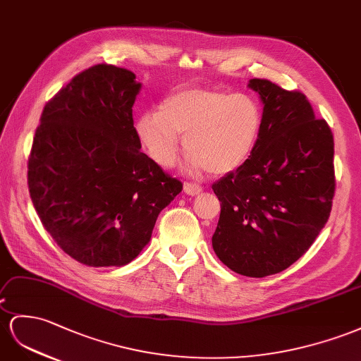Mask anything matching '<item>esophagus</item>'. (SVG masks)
Masks as SVG:
<instances>
[{"label":"esophagus","instance_id":"obj_1","mask_svg":"<svg viewBox=\"0 0 361 361\" xmlns=\"http://www.w3.org/2000/svg\"><path fill=\"white\" fill-rule=\"evenodd\" d=\"M184 192L188 193V195H198V193L202 192V188L197 183H184Z\"/></svg>","mask_w":361,"mask_h":361}]
</instances>
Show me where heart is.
Segmentation results:
<instances>
[{
  "label": "heart",
  "instance_id": "b5f03b06",
  "mask_svg": "<svg viewBox=\"0 0 361 361\" xmlns=\"http://www.w3.org/2000/svg\"><path fill=\"white\" fill-rule=\"evenodd\" d=\"M262 128V111L244 92L178 88L166 97L159 114L146 113L137 134L151 159L171 168L180 154V138L190 154L192 172H233L250 159Z\"/></svg>",
  "mask_w": 361,
  "mask_h": 361
}]
</instances>
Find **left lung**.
Here are the masks:
<instances>
[{
  "label": "left lung",
  "mask_w": 361,
  "mask_h": 361,
  "mask_svg": "<svg viewBox=\"0 0 361 361\" xmlns=\"http://www.w3.org/2000/svg\"><path fill=\"white\" fill-rule=\"evenodd\" d=\"M248 87L264 104L261 135L241 168L212 184L221 201L212 245L243 276L288 269L312 245L336 192L334 137L303 92L269 79Z\"/></svg>",
  "instance_id": "8db88e82"
}]
</instances>
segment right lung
<instances>
[{
    "label": "right lung",
    "mask_w": 361,
    "mask_h": 361,
    "mask_svg": "<svg viewBox=\"0 0 361 361\" xmlns=\"http://www.w3.org/2000/svg\"><path fill=\"white\" fill-rule=\"evenodd\" d=\"M134 79L109 63L80 71L45 104L33 137L27 183L36 214L58 247L88 267L131 262L183 189L140 151Z\"/></svg>",
    "instance_id": "right-lung-1"
}]
</instances>
